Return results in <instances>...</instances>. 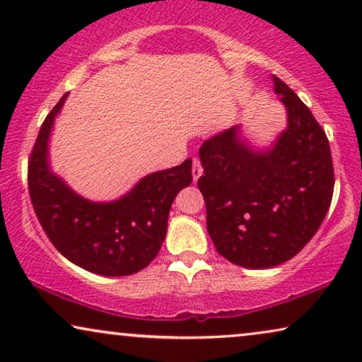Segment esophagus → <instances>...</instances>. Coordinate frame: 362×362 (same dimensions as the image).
<instances>
[{
	"label": "esophagus",
	"mask_w": 362,
	"mask_h": 362,
	"mask_svg": "<svg viewBox=\"0 0 362 362\" xmlns=\"http://www.w3.org/2000/svg\"><path fill=\"white\" fill-rule=\"evenodd\" d=\"M202 175V166L199 158H192V181H197Z\"/></svg>",
	"instance_id": "1"
}]
</instances>
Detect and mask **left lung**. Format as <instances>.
<instances>
[{
  "instance_id": "left-lung-1",
  "label": "left lung",
  "mask_w": 362,
  "mask_h": 362,
  "mask_svg": "<svg viewBox=\"0 0 362 362\" xmlns=\"http://www.w3.org/2000/svg\"><path fill=\"white\" fill-rule=\"evenodd\" d=\"M288 127L269 150H252L235 125L202 143L207 232L217 252L245 269L295 257L329 209L334 171L329 141L310 108L274 77Z\"/></svg>"
}]
</instances>
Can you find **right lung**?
Masks as SVG:
<instances>
[{"label": "right lung", "instance_id": "1", "mask_svg": "<svg viewBox=\"0 0 362 362\" xmlns=\"http://www.w3.org/2000/svg\"><path fill=\"white\" fill-rule=\"evenodd\" d=\"M67 93L44 120L29 156L28 187L54 247L82 269L105 276L136 274L150 265L166 237L168 216L182 187L192 182V161L151 173L120 199L92 202L74 192L47 161V143Z\"/></svg>", "mask_w": 362, "mask_h": 362}]
</instances>
